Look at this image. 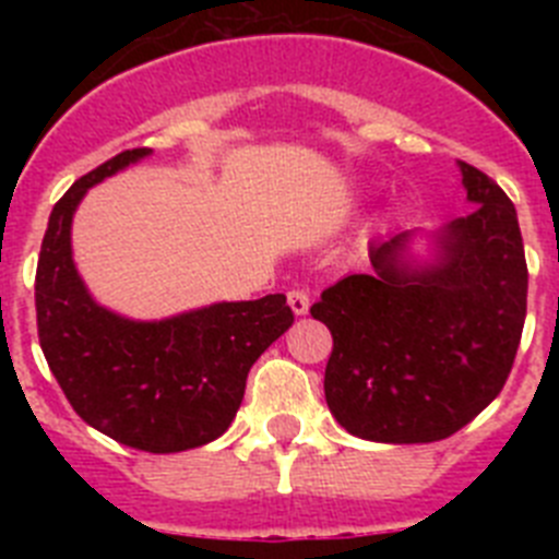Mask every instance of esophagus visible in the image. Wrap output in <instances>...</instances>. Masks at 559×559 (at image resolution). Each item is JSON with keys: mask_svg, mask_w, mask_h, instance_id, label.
<instances>
[{"mask_svg": "<svg viewBox=\"0 0 559 559\" xmlns=\"http://www.w3.org/2000/svg\"><path fill=\"white\" fill-rule=\"evenodd\" d=\"M288 305H290V310H294L296 316H305V313H308V308H310L308 290H299V288L288 290Z\"/></svg>", "mask_w": 559, "mask_h": 559, "instance_id": "obj_1", "label": "esophagus"}]
</instances>
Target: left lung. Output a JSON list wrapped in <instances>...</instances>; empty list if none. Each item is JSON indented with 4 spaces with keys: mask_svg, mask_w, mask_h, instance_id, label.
I'll return each mask as SVG.
<instances>
[{
    "mask_svg": "<svg viewBox=\"0 0 559 559\" xmlns=\"http://www.w3.org/2000/svg\"><path fill=\"white\" fill-rule=\"evenodd\" d=\"M471 215L437 235V263L406 260L412 231L369 246L372 271L330 285L310 316L333 333L324 397L369 442H437L490 406L515 364L530 271L507 192L459 162Z\"/></svg>",
    "mask_w": 559,
    "mask_h": 559,
    "instance_id": "8db88e82",
    "label": "left lung"
}]
</instances>
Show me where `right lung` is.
Segmentation results:
<instances>
[{"label":"right lung","mask_w":559,"mask_h":559,"mask_svg":"<svg viewBox=\"0 0 559 559\" xmlns=\"http://www.w3.org/2000/svg\"><path fill=\"white\" fill-rule=\"evenodd\" d=\"M147 153H117L52 206L36 269V322L44 358L83 423L136 451L179 453L231 426L251 364L294 324V310L283 294H269L131 322L88 296L72 263V215L88 187Z\"/></svg>","instance_id":"1"}]
</instances>
